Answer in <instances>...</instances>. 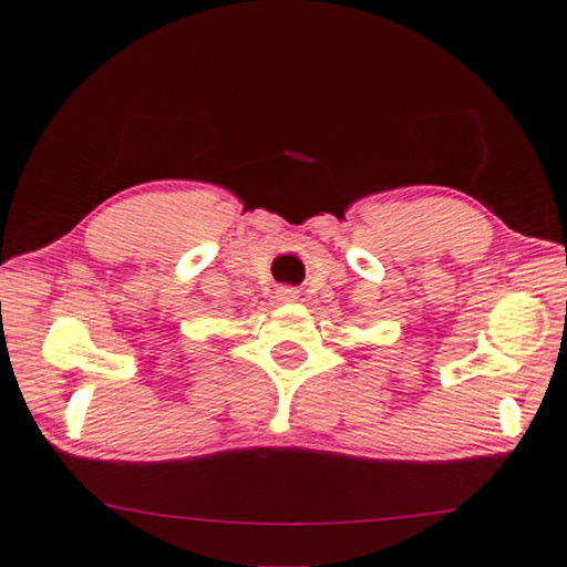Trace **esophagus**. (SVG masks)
<instances>
[{
    "label": "esophagus",
    "instance_id": "34e87169",
    "mask_svg": "<svg viewBox=\"0 0 567 567\" xmlns=\"http://www.w3.org/2000/svg\"><path fill=\"white\" fill-rule=\"evenodd\" d=\"M277 297H280L282 302H292L297 300V290L295 287H280V290H277Z\"/></svg>",
    "mask_w": 567,
    "mask_h": 567
}]
</instances>
